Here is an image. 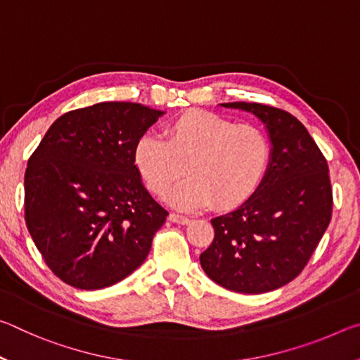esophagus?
Instances as JSON below:
<instances>
[{
	"mask_svg": "<svg viewBox=\"0 0 360 360\" xmlns=\"http://www.w3.org/2000/svg\"><path fill=\"white\" fill-rule=\"evenodd\" d=\"M168 219H169V221H172V222H174V224H182V225H186V224L191 222V219H188L187 216L176 214V212H172V214L168 216Z\"/></svg>",
	"mask_w": 360,
	"mask_h": 360,
	"instance_id": "obj_1",
	"label": "esophagus"
}]
</instances>
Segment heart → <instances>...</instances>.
Instances as JSON below:
<instances>
[{
	"label": "heart",
	"instance_id": "heart-1",
	"mask_svg": "<svg viewBox=\"0 0 360 360\" xmlns=\"http://www.w3.org/2000/svg\"><path fill=\"white\" fill-rule=\"evenodd\" d=\"M165 138L146 133L135 148L138 172L152 192L167 195L186 172L188 178L169 193L178 210H198L214 202L229 210L251 197L270 163L264 130L224 115L188 111L169 122Z\"/></svg>",
	"mask_w": 360,
	"mask_h": 360
}]
</instances>
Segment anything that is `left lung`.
<instances>
[{
  "label": "left lung",
  "instance_id": "obj_1",
  "mask_svg": "<svg viewBox=\"0 0 360 360\" xmlns=\"http://www.w3.org/2000/svg\"><path fill=\"white\" fill-rule=\"evenodd\" d=\"M265 125L271 154L264 179L238 208L211 219L214 240L200 255L212 281L265 294L300 275L332 217L324 155L294 115L260 103H222Z\"/></svg>",
  "mask_w": 360,
  "mask_h": 360
}]
</instances>
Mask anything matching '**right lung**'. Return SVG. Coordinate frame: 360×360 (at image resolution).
Instances as JSON below:
<instances>
[{"instance_id": "obj_1", "label": "right lung", "mask_w": 360, "mask_h": 360, "mask_svg": "<svg viewBox=\"0 0 360 360\" xmlns=\"http://www.w3.org/2000/svg\"><path fill=\"white\" fill-rule=\"evenodd\" d=\"M165 114L108 101L58 117L25 172V221L49 268L72 288H109L148 257L168 211L144 187L135 148Z\"/></svg>"}]
</instances>
